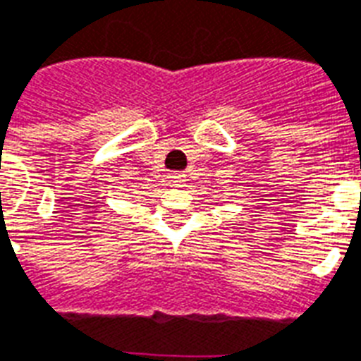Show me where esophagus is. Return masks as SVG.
<instances>
[{"mask_svg": "<svg viewBox=\"0 0 361 361\" xmlns=\"http://www.w3.org/2000/svg\"><path fill=\"white\" fill-rule=\"evenodd\" d=\"M183 181H185V176L180 174V172H176V174L170 176V183L174 187H181L183 185Z\"/></svg>", "mask_w": 361, "mask_h": 361, "instance_id": "1", "label": "esophagus"}]
</instances>
